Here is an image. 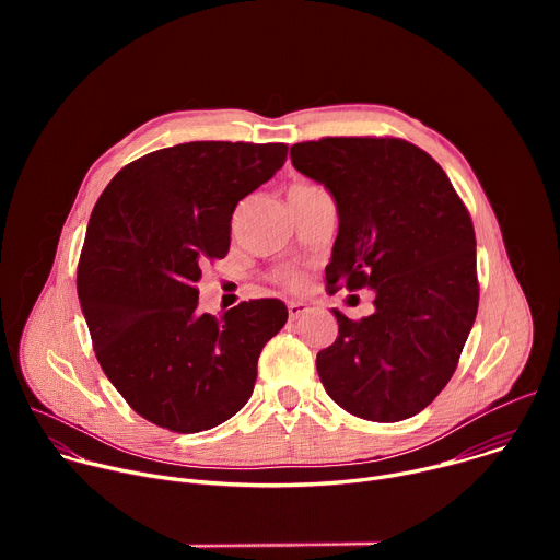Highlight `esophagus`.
I'll list each match as a JSON object with an SVG mask.
<instances>
[{"label": "esophagus", "instance_id": "esophagus-1", "mask_svg": "<svg viewBox=\"0 0 560 560\" xmlns=\"http://www.w3.org/2000/svg\"><path fill=\"white\" fill-rule=\"evenodd\" d=\"M307 310H310V307H307L303 301H290V303H288V314H290L292 322H296V318H301Z\"/></svg>", "mask_w": 560, "mask_h": 560}]
</instances>
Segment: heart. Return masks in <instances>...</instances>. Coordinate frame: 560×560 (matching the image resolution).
I'll return each mask as SVG.
<instances>
[{"instance_id": "b5f03b06", "label": "heart", "mask_w": 560, "mask_h": 560, "mask_svg": "<svg viewBox=\"0 0 560 560\" xmlns=\"http://www.w3.org/2000/svg\"><path fill=\"white\" fill-rule=\"evenodd\" d=\"M299 186H310V184H299ZM283 281L290 283V285H299V283H301V277L294 275V272H285V275H283Z\"/></svg>"}]
</instances>
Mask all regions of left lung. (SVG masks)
<instances>
[{
	"mask_svg": "<svg viewBox=\"0 0 560 560\" xmlns=\"http://www.w3.org/2000/svg\"><path fill=\"white\" fill-rule=\"evenodd\" d=\"M292 166L337 201L330 290L372 288L374 312L332 310L337 341L316 372L346 412L396 423L452 378L478 310L469 212L434 159L396 137H324L290 148Z\"/></svg>",
	"mask_w": 560,
	"mask_h": 560,
	"instance_id": "left-lung-1",
	"label": "left lung"
}]
</instances>
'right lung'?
<instances>
[{"instance_id":"right-lung-1","label":"right lung","mask_w":560,"mask_h":560,"mask_svg":"<svg viewBox=\"0 0 560 560\" xmlns=\"http://www.w3.org/2000/svg\"><path fill=\"white\" fill-rule=\"evenodd\" d=\"M288 156L285 143L190 141L124 166L102 192L77 266L97 361L126 404L179 434L242 410L264 346L285 326L279 299L199 312L201 264L230 250V219Z\"/></svg>"}]
</instances>
